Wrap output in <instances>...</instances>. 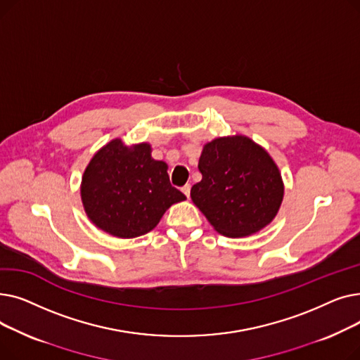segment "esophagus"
Returning <instances> with one entry per match:
<instances>
[{"label":"esophagus","instance_id":"34e87169","mask_svg":"<svg viewBox=\"0 0 360 360\" xmlns=\"http://www.w3.org/2000/svg\"><path fill=\"white\" fill-rule=\"evenodd\" d=\"M182 193H184L188 198H190V194H191V185H190V184H186L185 186H182Z\"/></svg>","mask_w":360,"mask_h":360}]
</instances>
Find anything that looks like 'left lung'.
I'll return each instance as SVG.
<instances>
[{
	"label": "left lung",
	"instance_id": "1",
	"mask_svg": "<svg viewBox=\"0 0 360 360\" xmlns=\"http://www.w3.org/2000/svg\"><path fill=\"white\" fill-rule=\"evenodd\" d=\"M198 169L202 179L191 188V198L220 235L250 236L277 216L285 184L269 151L250 137L205 143Z\"/></svg>",
	"mask_w": 360,
	"mask_h": 360
}]
</instances>
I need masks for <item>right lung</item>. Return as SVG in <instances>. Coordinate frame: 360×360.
Instances as JSON below:
<instances>
[{"label":"right lung","instance_id":"right-lung-1","mask_svg":"<svg viewBox=\"0 0 360 360\" xmlns=\"http://www.w3.org/2000/svg\"><path fill=\"white\" fill-rule=\"evenodd\" d=\"M84 212L101 231L132 239L153 231L172 204L186 197L170 185L167 165L151 146L113 139L93 155L80 185Z\"/></svg>","mask_w":360,"mask_h":360}]
</instances>
